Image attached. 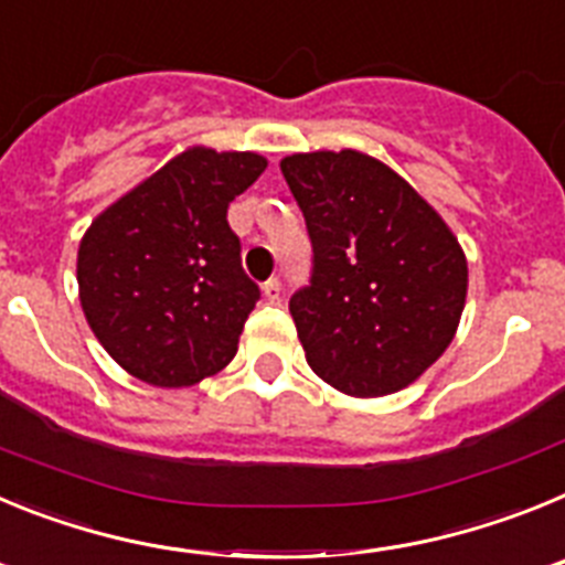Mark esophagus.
<instances>
[{"instance_id":"34e87169","label":"esophagus","mask_w":565,"mask_h":565,"mask_svg":"<svg viewBox=\"0 0 565 565\" xmlns=\"http://www.w3.org/2000/svg\"><path fill=\"white\" fill-rule=\"evenodd\" d=\"M263 294H266V299L277 302L279 294H282V286H279V279L271 277V279H268V282H263Z\"/></svg>"}]
</instances>
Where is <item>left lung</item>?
<instances>
[{"label": "left lung", "mask_w": 565, "mask_h": 565, "mask_svg": "<svg viewBox=\"0 0 565 565\" xmlns=\"http://www.w3.org/2000/svg\"><path fill=\"white\" fill-rule=\"evenodd\" d=\"M313 246L311 286L288 302L311 371L356 398L416 382L452 342L467 257L441 214L371 154L279 161Z\"/></svg>", "instance_id": "left-lung-1"}]
</instances>
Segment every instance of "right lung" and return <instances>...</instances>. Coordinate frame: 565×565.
<instances>
[{"label": "right lung", "instance_id": "obj_1", "mask_svg": "<svg viewBox=\"0 0 565 565\" xmlns=\"http://www.w3.org/2000/svg\"><path fill=\"white\" fill-rule=\"evenodd\" d=\"M257 152L192 147L104 209L78 246V299L104 351L141 382L189 387L237 353L257 282L239 266L228 203Z\"/></svg>", "mask_w": 565, "mask_h": 565}]
</instances>
